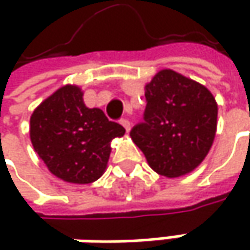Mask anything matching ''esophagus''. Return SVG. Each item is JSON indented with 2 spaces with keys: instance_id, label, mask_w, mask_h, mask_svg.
I'll use <instances>...</instances> for the list:
<instances>
[{
  "instance_id": "1",
  "label": "esophagus",
  "mask_w": 250,
  "mask_h": 250,
  "mask_svg": "<svg viewBox=\"0 0 250 250\" xmlns=\"http://www.w3.org/2000/svg\"><path fill=\"white\" fill-rule=\"evenodd\" d=\"M120 125L125 127V131H130V128H131V125H130V122H128L127 119H122V120H120Z\"/></svg>"
}]
</instances>
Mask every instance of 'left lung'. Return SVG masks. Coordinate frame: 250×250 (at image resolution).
I'll use <instances>...</instances> for the list:
<instances>
[{
    "instance_id": "8db88e82",
    "label": "left lung",
    "mask_w": 250,
    "mask_h": 250,
    "mask_svg": "<svg viewBox=\"0 0 250 250\" xmlns=\"http://www.w3.org/2000/svg\"><path fill=\"white\" fill-rule=\"evenodd\" d=\"M145 122L130 137L149 167L167 178L197 169L217 131V103L203 83L172 69H161L146 85Z\"/></svg>"
}]
</instances>
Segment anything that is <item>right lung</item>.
<instances>
[{"label":"right lung","instance_id":"add662e5","mask_svg":"<svg viewBox=\"0 0 250 250\" xmlns=\"http://www.w3.org/2000/svg\"><path fill=\"white\" fill-rule=\"evenodd\" d=\"M119 123L83 103L81 86L66 83L30 117V140L50 174L69 184H91L105 172L111 142L125 136Z\"/></svg>","mask_w":250,"mask_h":250}]
</instances>
